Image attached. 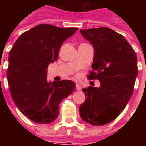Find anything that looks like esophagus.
I'll return each instance as SVG.
<instances>
[{"mask_svg":"<svg viewBox=\"0 0 146 146\" xmlns=\"http://www.w3.org/2000/svg\"><path fill=\"white\" fill-rule=\"evenodd\" d=\"M76 90H77V91H80V90L82 89V88H81V86L79 84H77V83H76Z\"/></svg>","mask_w":146,"mask_h":146,"instance_id":"34e87169","label":"esophagus"}]
</instances>
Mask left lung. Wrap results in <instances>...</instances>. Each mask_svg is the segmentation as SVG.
<instances>
[{
  "mask_svg": "<svg viewBox=\"0 0 146 146\" xmlns=\"http://www.w3.org/2000/svg\"><path fill=\"white\" fill-rule=\"evenodd\" d=\"M80 32L95 50L93 70L88 77L101 84L83 89L86 98L80 115L92 125H105L119 116L131 97L138 72L137 55L125 37L110 28Z\"/></svg>",
  "mask_w": 146,
  "mask_h": 146,
  "instance_id": "left-lung-1",
  "label": "left lung"
}]
</instances>
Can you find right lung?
Masks as SVG:
<instances>
[{
    "label": "right lung",
    "instance_id": "right-lung-1",
    "mask_svg": "<svg viewBox=\"0 0 146 146\" xmlns=\"http://www.w3.org/2000/svg\"><path fill=\"white\" fill-rule=\"evenodd\" d=\"M78 30L40 24L19 36L8 56L7 73L12 100L22 113L37 123H50L59 104L75 90L69 80L48 83V66L57 60L61 46Z\"/></svg>",
    "mask_w": 146,
    "mask_h": 146
}]
</instances>
